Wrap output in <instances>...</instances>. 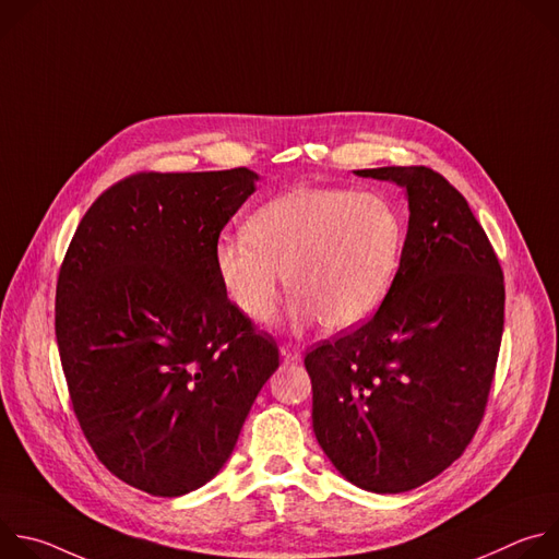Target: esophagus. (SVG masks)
<instances>
[{
  "instance_id": "esophagus-1",
  "label": "esophagus",
  "mask_w": 559,
  "mask_h": 559,
  "mask_svg": "<svg viewBox=\"0 0 559 559\" xmlns=\"http://www.w3.org/2000/svg\"><path fill=\"white\" fill-rule=\"evenodd\" d=\"M281 358H283L285 362H300L302 352H300V347H296V345H283V347H281Z\"/></svg>"
}]
</instances>
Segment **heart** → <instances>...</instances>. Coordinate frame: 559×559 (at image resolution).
<instances>
[{
    "label": "heart",
    "mask_w": 559,
    "mask_h": 559,
    "mask_svg": "<svg viewBox=\"0 0 559 559\" xmlns=\"http://www.w3.org/2000/svg\"><path fill=\"white\" fill-rule=\"evenodd\" d=\"M405 250V218L378 192L298 186L246 221V234L214 246L218 281L254 323L276 313L287 285L292 325L354 330L384 302Z\"/></svg>",
    "instance_id": "obj_1"
}]
</instances>
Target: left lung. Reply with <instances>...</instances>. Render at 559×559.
Instances as JSON below:
<instances>
[{
  "mask_svg": "<svg viewBox=\"0 0 559 559\" xmlns=\"http://www.w3.org/2000/svg\"><path fill=\"white\" fill-rule=\"evenodd\" d=\"M401 186L409 227L369 321L305 356L318 444L352 485L405 493L480 425L504 330V276L466 199L425 166L354 170Z\"/></svg>",
  "mask_w": 559,
  "mask_h": 559,
  "instance_id": "8db88e82",
  "label": "left lung"
}]
</instances>
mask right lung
Segmentation results:
<instances>
[{
    "label": "right lung",
    "mask_w": 559,
    "mask_h": 559,
    "mask_svg": "<svg viewBox=\"0 0 559 559\" xmlns=\"http://www.w3.org/2000/svg\"><path fill=\"white\" fill-rule=\"evenodd\" d=\"M248 168L139 173L79 223L55 334L74 416L126 485L179 498L223 468L278 347L227 300L221 229L257 190Z\"/></svg>",
    "instance_id": "add662e5"
}]
</instances>
